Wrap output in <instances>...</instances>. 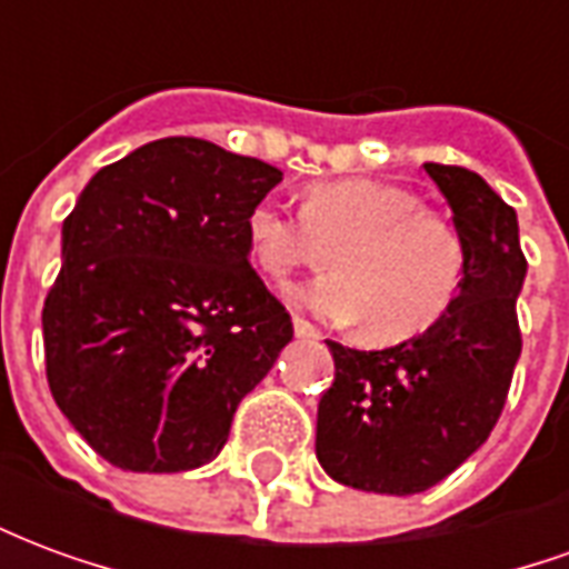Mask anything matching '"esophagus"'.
Listing matches in <instances>:
<instances>
[{"label":"esophagus","instance_id":"esophagus-1","mask_svg":"<svg viewBox=\"0 0 569 569\" xmlns=\"http://www.w3.org/2000/svg\"><path fill=\"white\" fill-rule=\"evenodd\" d=\"M292 329H296L298 338H308V341H317V338H320V329H317L313 322L305 320V317H296V320H292Z\"/></svg>","mask_w":569,"mask_h":569}]
</instances>
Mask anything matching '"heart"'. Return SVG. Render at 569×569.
<instances>
[{"mask_svg": "<svg viewBox=\"0 0 569 569\" xmlns=\"http://www.w3.org/2000/svg\"><path fill=\"white\" fill-rule=\"evenodd\" d=\"M252 259L277 283L301 268L338 273L292 292L296 305L332 322L366 320L381 345L411 341L451 310L466 249L448 219L420 207L415 191L375 179L308 188L301 210L259 200L247 216Z\"/></svg>", "mask_w": 569, "mask_h": 569, "instance_id": "heart-1", "label": "heart"}]
</instances>
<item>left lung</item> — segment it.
Masks as SVG:
<instances>
[{"instance_id":"1","label":"left lung","mask_w":569,"mask_h":569,"mask_svg":"<svg viewBox=\"0 0 569 569\" xmlns=\"http://www.w3.org/2000/svg\"><path fill=\"white\" fill-rule=\"evenodd\" d=\"M453 212L466 271L451 310L429 332L353 350L326 341L335 381L317 411V460L347 488L408 497L439 485L500 420L521 329L527 273L518 216L466 167L423 163Z\"/></svg>"}]
</instances>
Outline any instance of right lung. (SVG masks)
Wrapping results in <instances>:
<instances>
[{
	"label": "right lung",
	"instance_id": "1",
	"mask_svg": "<svg viewBox=\"0 0 569 569\" xmlns=\"http://www.w3.org/2000/svg\"><path fill=\"white\" fill-rule=\"evenodd\" d=\"M280 179L259 158L167 137L103 167L67 216L44 371L57 408L118 469L210 463L292 341L247 240L249 210Z\"/></svg>",
	"mask_w": 569,
	"mask_h": 569
}]
</instances>
